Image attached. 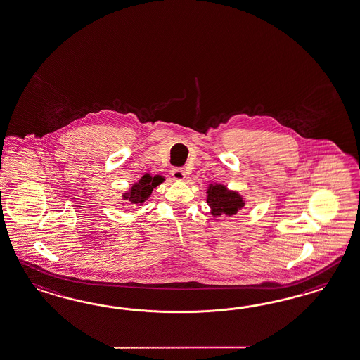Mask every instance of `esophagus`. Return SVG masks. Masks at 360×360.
<instances>
[{
	"mask_svg": "<svg viewBox=\"0 0 360 360\" xmlns=\"http://www.w3.org/2000/svg\"><path fill=\"white\" fill-rule=\"evenodd\" d=\"M172 176L176 179V181H184L186 178V170L184 167H174L172 170Z\"/></svg>",
	"mask_w": 360,
	"mask_h": 360,
	"instance_id": "1",
	"label": "esophagus"
}]
</instances>
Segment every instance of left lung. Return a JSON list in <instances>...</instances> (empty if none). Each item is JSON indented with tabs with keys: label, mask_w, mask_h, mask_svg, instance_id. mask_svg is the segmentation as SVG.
I'll return each instance as SVG.
<instances>
[{
	"label": "left lung",
	"mask_w": 360,
	"mask_h": 360,
	"mask_svg": "<svg viewBox=\"0 0 360 360\" xmlns=\"http://www.w3.org/2000/svg\"><path fill=\"white\" fill-rule=\"evenodd\" d=\"M207 204L211 208L213 217H231L243 210L245 199L236 190H229L225 184L214 182L207 187Z\"/></svg>",
	"instance_id": "1"
}]
</instances>
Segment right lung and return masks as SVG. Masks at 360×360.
I'll return each mask as SVG.
<instances>
[{
    "label": "right lung",
    "mask_w": 360,
    "mask_h": 360,
    "mask_svg": "<svg viewBox=\"0 0 360 360\" xmlns=\"http://www.w3.org/2000/svg\"><path fill=\"white\" fill-rule=\"evenodd\" d=\"M165 178L161 176H152V174H144L139 178L138 182H134L131 187H129L127 191L122 193L123 200L130 202L132 205H139L147 202L152 191L162 184Z\"/></svg>",
    "instance_id": "add662e5"
}]
</instances>
